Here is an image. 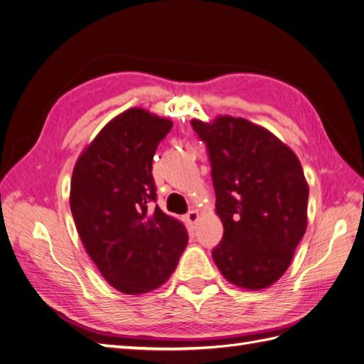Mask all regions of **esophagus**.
Segmentation results:
<instances>
[{
    "label": "esophagus",
    "instance_id": "34e87169",
    "mask_svg": "<svg viewBox=\"0 0 364 364\" xmlns=\"http://www.w3.org/2000/svg\"><path fill=\"white\" fill-rule=\"evenodd\" d=\"M186 222H188L190 225H194L197 220H199V211H196V209H191V211H188V214L185 215Z\"/></svg>",
    "mask_w": 364,
    "mask_h": 364
}]
</instances>
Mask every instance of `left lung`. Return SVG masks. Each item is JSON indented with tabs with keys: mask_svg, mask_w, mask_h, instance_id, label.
I'll list each match as a JSON object with an SVG mask.
<instances>
[{
	"mask_svg": "<svg viewBox=\"0 0 364 364\" xmlns=\"http://www.w3.org/2000/svg\"><path fill=\"white\" fill-rule=\"evenodd\" d=\"M205 144L223 238L213 258L241 289L262 290L289 269L306 229L308 185L290 147L245 118L191 119Z\"/></svg>",
	"mask_w": 364,
	"mask_h": 364,
	"instance_id": "obj_1",
	"label": "left lung"
}]
</instances>
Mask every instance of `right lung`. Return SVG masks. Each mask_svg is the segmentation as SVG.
Segmentation results:
<instances>
[{"label":"right lung","instance_id":"right-lung-1","mask_svg":"<svg viewBox=\"0 0 364 364\" xmlns=\"http://www.w3.org/2000/svg\"><path fill=\"white\" fill-rule=\"evenodd\" d=\"M173 123L139 107L102 129L77 159L70 206L87 255L114 289H158L188 243L185 226L156 202L151 162Z\"/></svg>","mask_w":364,"mask_h":364}]
</instances>
